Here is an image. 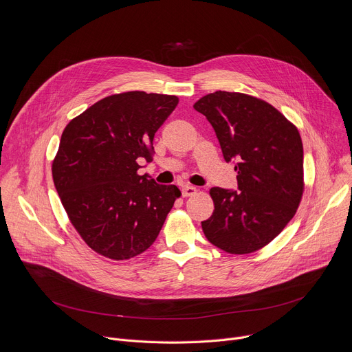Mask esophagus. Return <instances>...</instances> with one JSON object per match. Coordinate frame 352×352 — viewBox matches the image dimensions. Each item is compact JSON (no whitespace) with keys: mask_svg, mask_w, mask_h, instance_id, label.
<instances>
[{"mask_svg":"<svg viewBox=\"0 0 352 352\" xmlns=\"http://www.w3.org/2000/svg\"><path fill=\"white\" fill-rule=\"evenodd\" d=\"M197 192V189L195 188V186H192V185H185L184 188H182V196H192V195H195Z\"/></svg>","mask_w":352,"mask_h":352,"instance_id":"obj_1","label":"esophagus"}]
</instances>
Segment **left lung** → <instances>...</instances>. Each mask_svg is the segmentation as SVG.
Wrapping results in <instances>:
<instances>
[{
	"instance_id": "1",
	"label": "left lung",
	"mask_w": 352,
	"mask_h": 352,
	"mask_svg": "<svg viewBox=\"0 0 352 352\" xmlns=\"http://www.w3.org/2000/svg\"><path fill=\"white\" fill-rule=\"evenodd\" d=\"M193 109L212 124L224 160L238 173V190L210 189L214 210L204 232L228 254H252L296 213L304 193L300 135L272 104L243 93L219 90Z\"/></svg>"
}]
</instances>
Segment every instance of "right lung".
<instances>
[{"instance_id":"1","label":"right lung","mask_w":352,"mask_h":352,"mask_svg":"<svg viewBox=\"0 0 352 352\" xmlns=\"http://www.w3.org/2000/svg\"><path fill=\"white\" fill-rule=\"evenodd\" d=\"M177 104V96L125 91L65 126L53 179L72 226L94 252L125 261L156 241L181 192L138 170L142 159L152 160L155 133Z\"/></svg>"}]
</instances>
